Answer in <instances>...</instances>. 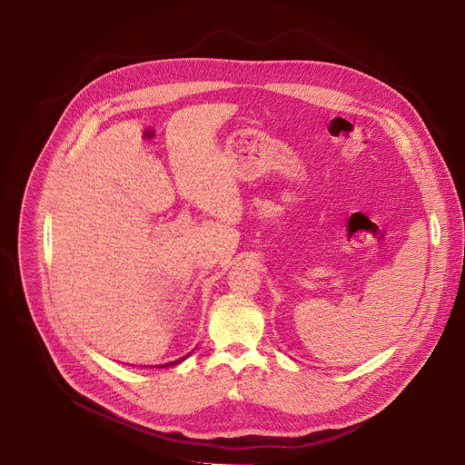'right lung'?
I'll list each match as a JSON object with an SVG mask.
<instances>
[{
	"label": "right lung",
	"instance_id": "add662e5",
	"mask_svg": "<svg viewBox=\"0 0 465 465\" xmlns=\"http://www.w3.org/2000/svg\"><path fill=\"white\" fill-rule=\"evenodd\" d=\"M183 360H186V356H184V358H181V360H177V361H170V363H164V365H161V367H172V365H175V363H181Z\"/></svg>",
	"mask_w": 465,
	"mask_h": 465
}]
</instances>
